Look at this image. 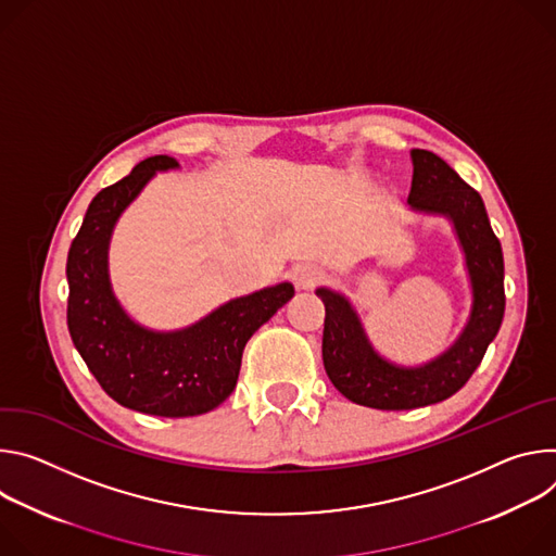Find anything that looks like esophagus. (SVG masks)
<instances>
[{
  "mask_svg": "<svg viewBox=\"0 0 556 556\" xmlns=\"http://www.w3.org/2000/svg\"><path fill=\"white\" fill-rule=\"evenodd\" d=\"M323 278H325L323 269H318V267H314V265H300V267H295V269L291 271V280H293V285H295L298 291H309V289H314L316 285L323 282Z\"/></svg>",
  "mask_w": 556,
  "mask_h": 556,
  "instance_id": "obj_1",
  "label": "esophagus"
}]
</instances>
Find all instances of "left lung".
Returning a JSON list of instances; mask_svg holds the SVG:
<instances>
[{
    "label": "left lung",
    "instance_id": "8db88e82",
    "mask_svg": "<svg viewBox=\"0 0 556 556\" xmlns=\"http://www.w3.org/2000/svg\"><path fill=\"white\" fill-rule=\"evenodd\" d=\"M410 161L408 205L415 214L442 216L453 225L472 302L462 333L444 353L404 366L378 353L344 293L316 289L327 312L323 359L329 380L346 400L380 410H410L455 395L500 333L506 309L502 242L490 227L479 192L433 152L410 150Z\"/></svg>",
    "mask_w": 556,
    "mask_h": 556
}]
</instances>
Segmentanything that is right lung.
Instances as JSON below:
<instances>
[{
	"mask_svg": "<svg viewBox=\"0 0 556 556\" xmlns=\"http://www.w3.org/2000/svg\"><path fill=\"white\" fill-rule=\"evenodd\" d=\"M167 169H178L176 159L150 156L88 205L66 265L68 329L90 374L114 402L159 417H192L231 395L247 340L295 291L291 282L265 287L174 331L148 329L123 309L110 282V238L121 214L156 172Z\"/></svg>",
	"mask_w": 556,
	"mask_h": 556,
	"instance_id": "1",
	"label": "right lung"
}]
</instances>
